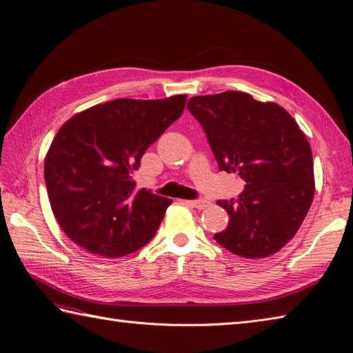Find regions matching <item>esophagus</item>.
Returning a JSON list of instances; mask_svg holds the SVG:
<instances>
[{
	"mask_svg": "<svg viewBox=\"0 0 353 353\" xmlns=\"http://www.w3.org/2000/svg\"><path fill=\"white\" fill-rule=\"evenodd\" d=\"M190 203H191V205H193L196 209H199V210H203V209H206V208L210 206V201H209V200H205V199L193 200V201H190Z\"/></svg>",
	"mask_w": 353,
	"mask_h": 353,
	"instance_id": "34e87169",
	"label": "esophagus"
}]
</instances>
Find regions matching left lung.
<instances>
[{"mask_svg":"<svg viewBox=\"0 0 353 353\" xmlns=\"http://www.w3.org/2000/svg\"><path fill=\"white\" fill-rule=\"evenodd\" d=\"M188 110L201 123L221 170L245 181L227 209L228 227L213 239L248 259L268 258L301 228L315 193L312 150L280 104L225 91L191 97Z\"/></svg>","mask_w":353,"mask_h":353,"instance_id":"obj_1","label":"left lung"}]
</instances>
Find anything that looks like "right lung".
I'll use <instances>...</instances> for the list:
<instances>
[{
	"mask_svg": "<svg viewBox=\"0 0 353 353\" xmlns=\"http://www.w3.org/2000/svg\"><path fill=\"white\" fill-rule=\"evenodd\" d=\"M187 95L119 99L82 110L61 125L44 165L50 205L60 228L83 250L121 258L141 249L172 200L137 190L145 150L185 108Z\"/></svg>",
	"mask_w": 353,
	"mask_h": 353,
	"instance_id": "right-lung-1",
	"label": "right lung"
}]
</instances>
